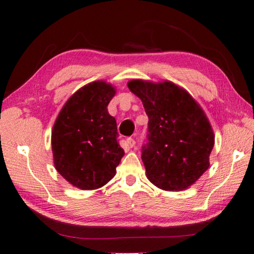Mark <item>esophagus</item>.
<instances>
[{
	"mask_svg": "<svg viewBox=\"0 0 254 254\" xmlns=\"http://www.w3.org/2000/svg\"><path fill=\"white\" fill-rule=\"evenodd\" d=\"M127 143L128 146L133 147V146L135 145V140L133 139V137H127Z\"/></svg>",
	"mask_w": 254,
	"mask_h": 254,
	"instance_id": "obj_1",
	"label": "esophagus"
}]
</instances>
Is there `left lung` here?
Returning <instances> with one entry per match:
<instances>
[{
  "label": "left lung",
  "mask_w": 254,
  "mask_h": 254,
  "mask_svg": "<svg viewBox=\"0 0 254 254\" xmlns=\"http://www.w3.org/2000/svg\"><path fill=\"white\" fill-rule=\"evenodd\" d=\"M127 86L149 118L147 142L142 146L147 179L162 190H186L210 167L214 134L205 113L170 81L132 80Z\"/></svg>",
  "instance_id": "left-lung-1"
}]
</instances>
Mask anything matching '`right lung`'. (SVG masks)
<instances>
[{
	"mask_svg": "<svg viewBox=\"0 0 254 254\" xmlns=\"http://www.w3.org/2000/svg\"><path fill=\"white\" fill-rule=\"evenodd\" d=\"M115 89L95 81L76 91L64 104L52 131L57 171L81 190H94L111 180L124 150L108 105Z\"/></svg>",
	"mask_w": 254,
	"mask_h": 254,
	"instance_id": "add662e5",
	"label": "right lung"
}]
</instances>
